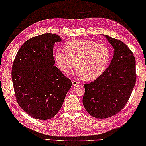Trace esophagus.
Instances as JSON below:
<instances>
[{"mask_svg": "<svg viewBox=\"0 0 146 146\" xmlns=\"http://www.w3.org/2000/svg\"><path fill=\"white\" fill-rule=\"evenodd\" d=\"M72 85H73V86H76V85H78V84H79V82L78 81H74V80H73V81H72Z\"/></svg>", "mask_w": 146, "mask_h": 146, "instance_id": "esophagus-1", "label": "esophagus"}]
</instances>
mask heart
Here are the masks:
<instances>
[{
    "label": "heart",
    "instance_id": "obj_1",
    "mask_svg": "<svg viewBox=\"0 0 146 146\" xmlns=\"http://www.w3.org/2000/svg\"><path fill=\"white\" fill-rule=\"evenodd\" d=\"M110 56L109 49L104 44L75 39L68 41L65 44V49H58L54 54V60L65 73L69 72L74 62L76 76H84L86 80H93L106 70Z\"/></svg>",
    "mask_w": 146,
    "mask_h": 146
}]
</instances>
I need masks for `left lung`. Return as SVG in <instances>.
I'll use <instances>...</instances> for the list:
<instances>
[{"instance_id": "left-lung-1", "label": "left lung", "mask_w": 146, "mask_h": 146, "mask_svg": "<svg viewBox=\"0 0 146 146\" xmlns=\"http://www.w3.org/2000/svg\"><path fill=\"white\" fill-rule=\"evenodd\" d=\"M114 48L107 69L90 84H84L82 103L91 116L105 119L117 114L128 102L136 82L135 59L130 48L118 39L104 35Z\"/></svg>"}]
</instances>
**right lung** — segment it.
<instances>
[{"instance_id": "obj_1", "label": "right lung", "mask_w": 146, "mask_h": 146, "mask_svg": "<svg viewBox=\"0 0 146 146\" xmlns=\"http://www.w3.org/2000/svg\"><path fill=\"white\" fill-rule=\"evenodd\" d=\"M59 35L44 34L27 40L19 49L12 67V81L19 106L35 119H49L61 109L72 86L55 64L53 46Z\"/></svg>"}]
</instances>
